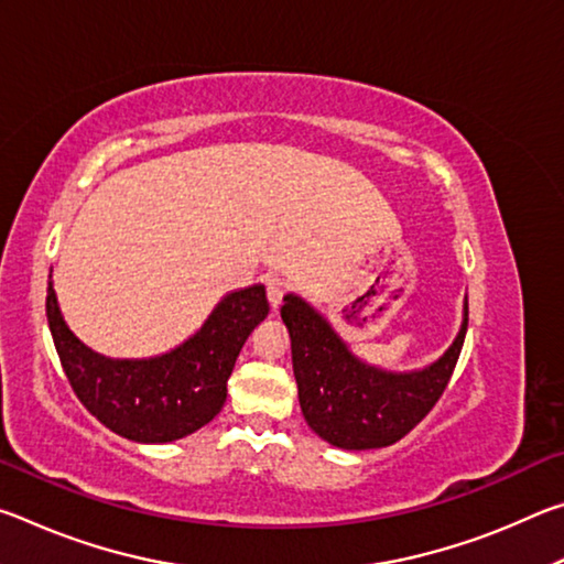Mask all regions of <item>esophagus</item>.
Wrapping results in <instances>:
<instances>
[{
    "label": "esophagus",
    "instance_id": "obj_1",
    "mask_svg": "<svg viewBox=\"0 0 564 564\" xmlns=\"http://www.w3.org/2000/svg\"><path fill=\"white\" fill-rule=\"evenodd\" d=\"M283 293H285V281L279 279V275H271V279L265 281V295H269V303H271L273 311L281 305Z\"/></svg>",
    "mask_w": 564,
    "mask_h": 564
}]
</instances>
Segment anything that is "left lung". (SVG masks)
I'll list each match as a JSON object with an SVG mask.
<instances>
[{
	"mask_svg": "<svg viewBox=\"0 0 564 564\" xmlns=\"http://www.w3.org/2000/svg\"><path fill=\"white\" fill-rule=\"evenodd\" d=\"M281 318L291 336L305 423L340 451H373L405 437L443 395L467 333V295L451 346L413 370H388L358 358L330 321L299 293L283 295Z\"/></svg>",
	"mask_w": 564,
	"mask_h": 564,
	"instance_id": "left-lung-1",
	"label": "left lung"
}]
</instances>
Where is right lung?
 <instances>
[{
	"mask_svg": "<svg viewBox=\"0 0 564 564\" xmlns=\"http://www.w3.org/2000/svg\"><path fill=\"white\" fill-rule=\"evenodd\" d=\"M269 316L263 283L221 295L202 328L151 358H109L76 338L50 273L46 321L62 368L89 413L133 443L164 445L221 413L226 383L251 330Z\"/></svg>",
	"mask_w": 564,
	"mask_h": 564,
	"instance_id": "1",
	"label": "right lung"
}]
</instances>
